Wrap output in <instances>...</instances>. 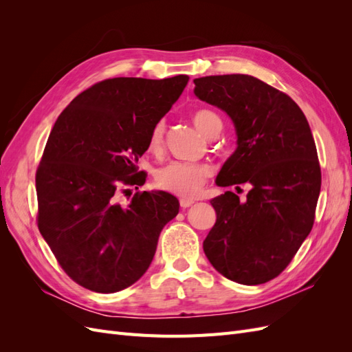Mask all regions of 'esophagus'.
I'll return each instance as SVG.
<instances>
[{"mask_svg":"<svg viewBox=\"0 0 352 352\" xmlns=\"http://www.w3.org/2000/svg\"><path fill=\"white\" fill-rule=\"evenodd\" d=\"M192 204H194L192 199H188V198L180 199V207H182V208H188V207H190Z\"/></svg>","mask_w":352,"mask_h":352,"instance_id":"obj_1","label":"esophagus"}]
</instances>
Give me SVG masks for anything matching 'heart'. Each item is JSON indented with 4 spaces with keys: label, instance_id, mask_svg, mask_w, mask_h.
Wrapping results in <instances>:
<instances>
[{
    "label": "heart",
    "instance_id": "heart-1",
    "mask_svg": "<svg viewBox=\"0 0 352 352\" xmlns=\"http://www.w3.org/2000/svg\"><path fill=\"white\" fill-rule=\"evenodd\" d=\"M194 124L197 129L204 133L207 138L221 131L220 117L211 110L201 109L194 113ZM164 145V123L158 122L151 129L148 136V150L154 154L162 153ZM211 173L210 166L204 163L190 162H172L155 172V185L179 197H195L202 185L206 184L207 177Z\"/></svg>",
    "mask_w": 352,
    "mask_h": 352
}]
</instances>
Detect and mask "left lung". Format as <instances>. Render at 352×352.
<instances>
[{
    "mask_svg": "<svg viewBox=\"0 0 352 352\" xmlns=\"http://www.w3.org/2000/svg\"><path fill=\"white\" fill-rule=\"evenodd\" d=\"M194 83L197 97L225 111L236 132L216 184L251 185L243 201L230 190L210 201L217 219L202 247L225 278L265 283L286 269L314 223L322 172L310 124L291 97L248 74Z\"/></svg>",
    "mask_w": 352,
    "mask_h": 352,
    "instance_id": "obj_1",
    "label": "left lung"
}]
</instances>
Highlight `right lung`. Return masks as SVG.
<instances>
[{"label": "right lung", "instance_id": "add662e5", "mask_svg": "<svg viewBox=\"0 0 352 352\" xmlns=\"http://www.w3.org/2000/svg\"><path fill=\"white\" fill-rule=\"evenodd\" d=\"M188 80L105 79L79 94L52 127L35 179L38 228L61 269L89 291L133 285L177 216V198L164 190L119 199L124 186L145 184L138 160Z\"/></svg>", "mask_w": 352, "mask_h": 352}]
</instances>
